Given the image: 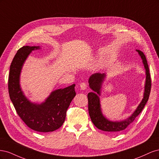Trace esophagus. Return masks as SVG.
I'll return each mask as SVG.
<instances>
[{
	"mask_svg": "<svg viewBox=\"0 0 159 159\" xmlns=\"http://www.w3.org/2000/svg\"><path fill=\"white\" fill-rule=\"evenodd\" d=\"M88 86V84L85 83V82H82V83H81L80 84V87L81 89H82V90H85V89H87Z\"/></svg>",
	"mask_w": 159,
	"mask_h": 159,
	"instance_id": "esophagus-1",
	"label": "esophagus"
}]
</instances>
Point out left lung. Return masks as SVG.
Segmentation results:
<instances>
[{
	"mask_svg": "<svg viewBox=\"0 0 159 159\" xmlns=\"http://www.w3.org/2000/svg\"><path fill=\"white\" fill-rule=\"evenodd\" d=\"M139 54L141 56L145 68L146 70V81L145 85V92H144L143 99L141 103L139 105L134 112L127 119L121 121H111L105 118L102 112L100 105V99L98 95H100V89L102 84L105 78V74L96 73L90 76L89 79V85L92 89L93 92H89L88 94V111L91 121L98 129L104 131L111 133H118L125 129L130 124L134 121V120L142 111L149 98L151 88V80L150 73H149L148 66L146 57L143 52L141 50H137Z\"/></svg>",
	"mask_w": 159,
	"mask_h": 159,
	"instance_id": "obj_1",
	"label": "left lung"
}]
</instances>
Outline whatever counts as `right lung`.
I'll use <instances>...</instances> for the list:
<instances>
[{"label": "right lung", "instance_id": "obj_1", "mask_svg": "<svg viewBox=\"0 0 159 159\" xmlns=\"http://www.w3.org/2000/svg\"><path fill=\"white\" fill-rule=\"evenodd\" d=\"M39 46H23L14 56L10 67L8 93L18 116L30 129L38 132H51L63 125L66 111L75 95V84L52 91L44 102L32 103L24 95L20 85L23 64L31 52Z\"/></svg>", "mask_w": 159, "mask_h": 159}]
</instances>
